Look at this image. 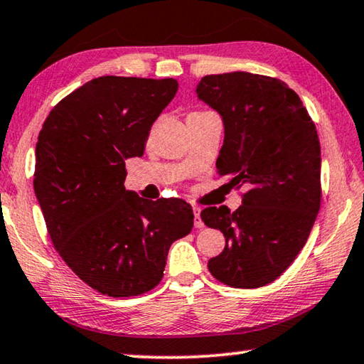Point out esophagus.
Instances as JSON below:
<instances>
[{
	"label": "esophagus",
	"mask_w": 364,
	"mask_h": 364,
	"mask_svg": "<svg viewBox=\"0 0 364 364\" xmlns=\"http://www.w3.org/2000/svg\"><path fill=\"white\" fill-rule=\"evenodd\" d=\"M193 212H194V227L196 228H203L204 227V222L200 220V209L198 205L193 207Z\"/></svg>",
	"instance_id": "1"
}]
</instances>
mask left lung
<instances>
[{
    "instance_id": "left-lung-1",
    "label": "left lung",
    "mask_w": 364,
    "mask_h": 364,
    "mask_svg": "<svg viewBox=\"0 0 364 364\" xmlns=\"http://www.w3.org/2000/svg\"><path fill=\"white\" fill-rule=\"evenodd\" d=\"M196 94L223 121L218 175L247 189L235 212L225 205L200 212L225 236V250L207 267L233 288L272 284L303 250L321 207L316 126L296 92L275 77L210 74Z\"/></svg>"
}]
</instances>
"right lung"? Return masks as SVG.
<instances>
[{
    "instance_id": "add662e5",
    "label": "right lung",
    "mask_w": 364,
    "mask_h": 364,
    "mask_svg": "<svg viewBox=\"0 0 364 364\" xmlns=\"http://www.w3.org/2000/svg\"><path fill=\"white\" fill-rule=\"evenodd\" d=\"M175 79L102 76L51 109L38 134L33 189L55 250L103 295L129 298L160 284L173 241L193 230L181 199L147 200L124 188Z\"/></svg>"
}]
</instances>
